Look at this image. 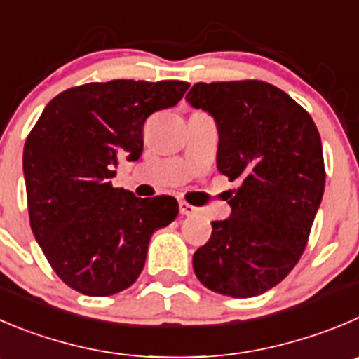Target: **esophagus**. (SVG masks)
<instances>
[{"mask_svg":"<svg viewBox=\"0 0 359 359\" xmlns=\"http://www.w3.org/2000/svg\"><path fill=\"white\" fill-rule=\"evenodd\" d=\"M197 208L192 206V204L185 203V201H180V213L182 215H187V217H192V215L197 213Z\"/></svg>","mask_w":359,"mask_h":359,"instance_id":"1","label":"esophagus"}]
</instances>
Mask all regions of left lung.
Returning a JSON list of instances; mask_svg holds the SVG:
<instances>
[{
  "label": "left lung",
  "instance_id": "left-lung-1",
  "mask_svg": "<svg viewBox=\"0 0 359 359\" xmlns=\"http://www.w3.org/2000/svg\"><path fill=\"white\" fill-rule=\"evenodd\" d=\"M218 125L217 167L229 182L231 217L194 254L210 291L252 298L292 271L324 194L323 144L309 112L264 81L197 83L187 95Z\"/></svg>",
  "mask_w": 359,
  "mask_h": 359
}]
</instances>
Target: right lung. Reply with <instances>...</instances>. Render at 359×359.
<instances>
[{"label": "right lung", "instance_id": "right-lung-1", "mask_svg": "<svg viewBox=\"0 0 359 359\" xmlns=\"http://www.w3.org/2000/svg\"><path fill=\"white\" fill-rule=\"evenodd\" d=\"M183 81H109L54 97L24 144L29 225L68 287L111 296L144 268L149 238L180 213L170 196L141 199L109 182L119 160L142 153L148 116L174 107Z\"/></svg>", "mask_w": 359, "mask_h": 359}]
</instances>
